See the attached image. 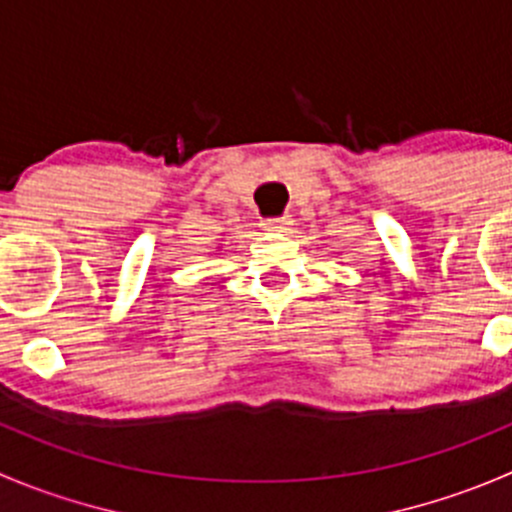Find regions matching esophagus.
Wrapping results in <instances>:
<instances>
[{
	"instance_id": "34e87169",
	"label": "esophagus",
	"mask_w": 512,
	"mask_h": 512,
	"mask_svg": "<svg viewBox=\"0 0 512 512\" xmlns=\"http://www.w3.org/2000/svg\"><path fill=\"white\" fill-rule=\"evenodd\" d=\"M290 225H292L290 217H275V220L262 222V230H265V232H285Z\"/></svg>"
}]
</instances>
